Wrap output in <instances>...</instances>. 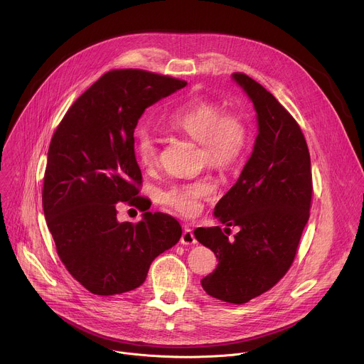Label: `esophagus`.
<instances>
[{
    "mask_svg": "<svg viewBox=\"0 0 364 364\" xmlns=\"http://www.w3.org/2000/svg\"><path fill=\"white\" fill-rule=\"evenodd\" d=\"M180 242H181L183 245H194V243L197 242L196 237H194V235H193V230H191L190 228H186V229H184Z\"/></svg>",
    "mask_w": 364,
    "mask_h": 364,
    "instance_id": "1",
    "label": "esophagus"
}]
</instances>
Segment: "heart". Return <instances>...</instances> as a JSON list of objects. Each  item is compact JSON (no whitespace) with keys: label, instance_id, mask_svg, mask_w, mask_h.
I'll use <instances>...</instances> for the list:
<instances>
[{"label":"heart","instance_id":"heart-1","mask_svg":"<svg viewBox=\"0 0 364 364\" xmlns=\"http://www.w3.org/2000/svg\"><path fill=\"white\" fill-rule=\"evenodd\" d=\"M164 124L198 142L201 161L218 170L235 166L242 159L249 139V127L242 114L223 109L218 102L205 97L180 102L166 115ZM132 145L135 159L142 168L151 170L157 166L159 139L148 129H136ZM213 193L212 183L198 178L168 186L160 193V201L178 215L194 216L201 209V201Z\"/></svg>","mask_w":364,"mask_h":364}]
</instances>
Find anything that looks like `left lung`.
I'll use <instances>...</instances> for the list:
<instances>
[{"label":"left lung","mask_w":364,"mask_h":364,"mask_svg":"<svg viewBox=\"0 0 364 364\" xmlns=\"http://www.w3.org/2000/svg\"><path fill=\"white\" fill-rule=\"evenodd\" d=\"M232 77L253 102L259 127L240 177L215 207L219 222L239 232L229 239L219 226L197 228L194 236L219 259L216 269L201 279L203 289L240 305L269 291L289 271L309 218L313 174L294 117L247 75Z\"/></svg>","instance_id":"1"}]
</instances>
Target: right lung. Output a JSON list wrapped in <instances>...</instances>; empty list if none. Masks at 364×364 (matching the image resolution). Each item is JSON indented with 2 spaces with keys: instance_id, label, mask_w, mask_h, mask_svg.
<instances>
[{
  "instance_id": "add662e5",
  "label": "right lung",
  "mask_w": 364,
  "mask_h": 364,
  "mask_svg": "<svg viewBox=\"0 0 364 364\" xmlns=\"http://www.w3.org/2000/svg\"><path fill=\"white\" fill-rule=\"evenodd\" d=\"M186 80L141 69L100 76L69 108L51 138L43 210L69 274L95 295H117L144 284L149 265L181 237L170 215L146 212L136 224L117 219L119 202L148 210L134 129L152 103Z\"/></svg>"
}]
</instances>
